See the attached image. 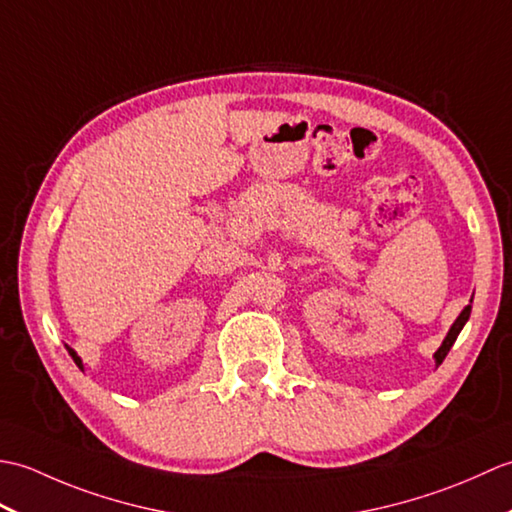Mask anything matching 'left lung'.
Returning <instances> with one entry per match:
<instances>
[{
	"label": "left lung",
	"mask_w": 512,
	"mask_h": 512,
	"mask_svg": "<svg viewBox=\"0 0 512 512\" xmlns=\"http://www.w3.org/2000/svg\"><path fill=\"white\" fill-rule=\"evenodd\" d=\"M469 317H471V306H466L464 310H462V314L458 319H455V323L451 325V330H449V334H447V339L442 341V345H440V350L436 352V365H440L444 358H447V354H449V350L453 347V343H455V339H458V334L462 332V328H464V323L469 321Z\"/></svg>",
	"instance_id": "1"
}]
</instances>
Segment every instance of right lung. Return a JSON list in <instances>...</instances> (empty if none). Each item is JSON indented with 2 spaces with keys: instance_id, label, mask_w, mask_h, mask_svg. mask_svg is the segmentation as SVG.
I'll use <instances>...</instances> for the list:
<instances>
[{
  "instance_id": "obj_1",
  "label": "right lung",
  "mask_w": 512,
  "mask_h": 512,
  "mask_svg": "<svg viewBox=\"0 0 512 512\" xmlns=\"http://www.w3.org/2000/svg\"><path fill=\"white\" fill-rule=\"evenodd\" d=\"M68 352H70V356H72V358H74V363H76V365H79V367H81V369H83V365H81V358H79V356H76V354H74V350H70V347H68Z\"/></svg>"
}]
</instances>
